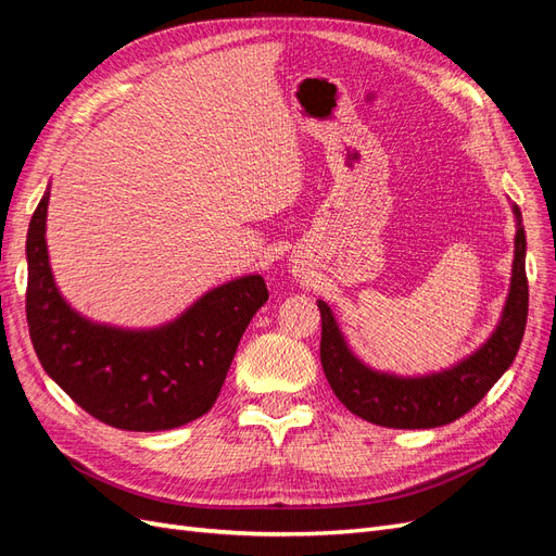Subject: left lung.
Here are the masks:
<instances>
[{"label":"left lung","instance_id":"obj_1","mask_svg":"<svg viewBox=\"0 0 556 556\" xmlns=\"http://www.w3.org/2000/svg\"><path fill=\"white\" fill-rule=\"evenodd\" d=\"M517 233L515 260L506 306L501 319L476 352L443 371L427 376H396L376 371L366 366L345 343V336L331 308L323 299L317 301L323 315V341L319 359L333 394L357 417L390 429H433L443 427L478 406L480 399L492 390L494 382L508 371L529 313L527 282V233L521 227V213L513 206Z\"/></svg>","mask_w":556,"mask_h":556}]
</instances>
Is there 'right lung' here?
I'll return each mask as SVG.
<instances>
[{
    "mask_svg": "<svg viewBox=\"0 0 556 556\" xmlns=\"http://www.w3.org/2000/svg\"><path fill=\"white\" fill-rule=\"evenodd\" d=\"M41 197L27 229V325L43 371L99 422L166 431L213 408L245 327L268 299L262 276L208 290L174 323L123 329L83 317L48 262Z\"/></svg>",
    "mask_w": 556,
    "mask_h": 556,
    "instance_id": "1",
    "label": "right lung"
}]
</instances>
